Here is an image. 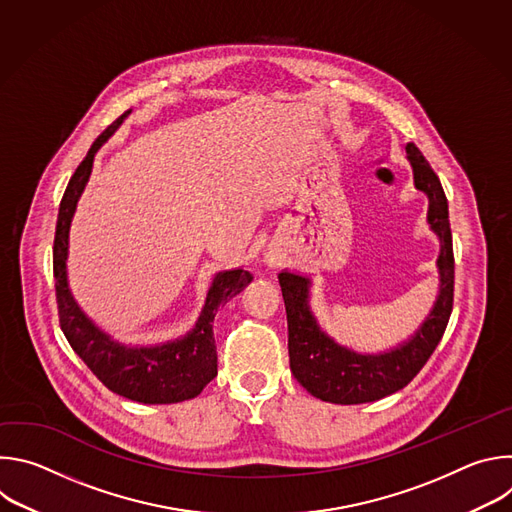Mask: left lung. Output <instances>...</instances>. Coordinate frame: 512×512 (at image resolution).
Segmentation results:
<instances>
[{
    "instance_id": "obj_1",
    "label": "left lung",
    "mask_w": 512,
    "mask_h": 512,
    "mask_svg": "<svg viewBox=\"0 0 512 512\" xmlns=\"http://www.w3.org/2000/svg\"><path fill=\"white\" fill-rule=\"evenodd\" d=\"M405 152L413 166L415 186L429 196L427 221L442 241V253L437 259L442 277L440 296L423 326L407 344L375 356L356 354L338 346L318 328L308 308L310 281L296 273H279L287 314L289 369L304 389L322 401L338 405L369 403L407 387L446 332L454 306V249L448 198L440 178L431 170L417 145L407 143Z\"/></svg>"
}]
</instances>
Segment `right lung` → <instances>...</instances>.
Returning <instances> with one entry per match:
<instances>
[{
    "instance_id": "add662e5",
    "label": "right lung",
    "mask_w": 512,
    "mask_h": 512,
    "mask_svg": "<svg viewBox=\"0 0 512 512\" xmlns=\"http://www.w3.org/2000/svg\"><path fill=\"white\" fill-rule=\"evenodd\" d=\"M129 115L125 111L117 117L91 145L85 160L72 174L64 196L60 200L58 223L54 235V277H56V304L60 328L93 375L113 393L139 403H178L200 395V391L216 377V342L212 334V320L223 304L253 279L245 269L218 273L208 291L206 306L196 328L182 340L150 348H127L113 342L81 312L72 300L66 285V249L68 227L77 200L89 180L95 152L101 143L121 125Z\"/></svg>"
}]
</instances>
